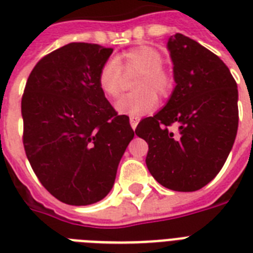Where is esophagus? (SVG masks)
I'll use <instances>...</instances> for the list:
<instances>
[{
	"mask_svg": "<svg viewBox=\"0 0 253 253\" xmlns=\"http://www.w3.org/2000/svg\"><path fill=\"white\" fill-rule=\"evenodd\" d=\"M139 121H140V118H139V117H130V125H131V127H132V128H136Z\"/></svg>",
	"mask_w": 253,
	"mask_h": 253,
	"instance_id": "esophagus-1",
	"label": "esophagus"
}]
</instances>
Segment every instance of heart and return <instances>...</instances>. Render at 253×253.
<instances>
[{
	"mask_svg": "<svg viewBox=\"0 0 253 253\" xmlns=\"http://www.w3.org/2000/svg\"><path fill=\"white\" fill-rule=\"evenodd\" d=\"M123 70L126 75L139 73L135 81V93L123 97L117 110L131 117H142L154 110L159 97H168L173 89V76L163 67V56L151 45H139L123 52L117 59H109L98 75V85L103 94L111 99L123 91Z\"/></svg>",
	"mask_w": 253,
	"mask_h": 253,
	"instance_id": "1",
	"label": "heart"
}]
</instances>
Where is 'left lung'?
<instances>
[{
	"label": "left lung",
	"mask_w": 253,
	"mask_h": 253,
	"mask_svg": "<svg viewBox=\"0 0 253 253\" xmlns=\"http://www.w3.org/2000/svg\"><path fill=\"white\" fill-rule=\"evenodd\" d=\"M176 87L167 105L140 121L147 168L163 186L194 192L219 173L235 142L238 86L215 53L182 34L169 38ZM177 124L174 134L169 127Z\"/></svg>",
	"instance_id": "left-lung-1"
}]
</instances>
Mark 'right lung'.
<instances>
[{"label": "right lung", "mask_w": 253, "mask_h": 253, "mask_svg": "<svg viewBox=\"0 0 253 253\" xmlns=\"http://www.w3.org/2000/svg\"><path fill=\"white\" fill-rule=\"evenodd\" d=\"M113 48L69 43L38 61L22 95L23 147L42 185L61 202L85 206L107 196L134 138L98 85Z\"/></svg>", "instance_id": "right-lung-1"}]
</instances>
